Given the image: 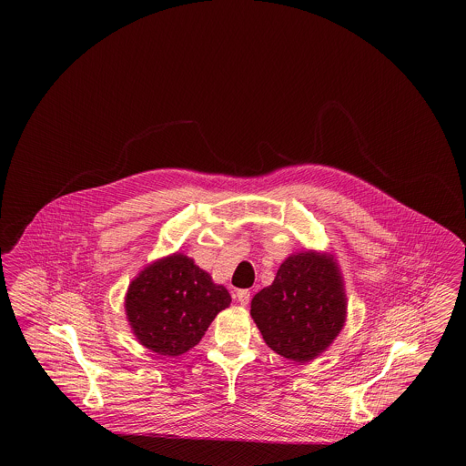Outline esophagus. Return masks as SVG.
<instances>
[{
  "label": "esophagus",
  "instance_id": "obj_1",
  "mask_svg": "<svg viewBox=\"0 0 466 466\" xmlns=\"http://www.w3.org/2000/svg\"><path fill=\"white\" fill-rule=\"evenodd\" d=\"M236 297H238V302H239L241 306H248V304H249V299H251V291H249V289H238Z\"/></svg>",
  "mask_w": 466,
  "mask_h": 466
}]
</instances>
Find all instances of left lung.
<instances>
[{
	"label": "left lung",
	"instance_id": "8db88e82",
	"mask_svg": "<svg viewBox=\"0 0 466 466\" xmlns=\"http://www.w3.org/2000/svg\"><path fill=\"white\" fill-rule=\"evenodd\" d=\"M251 316L267 346L293 361H309L332 344L346 319V295L330 257H289L270 287L251 300Z\"/></svg>",
	"mask_w": 466,
	"mask_h": 466
}]
</instances>
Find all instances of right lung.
I'll use <instances>...</instances> for the list:
<instances>
[{
    "label": "right lung",
    "mask_w": 466,
    "mask_h": 466,
    "mask_svg": "<svg viewBox=\"0 0 466 466\" xmlns=\"http://www.w3.org/2000/svg\"><path fill=\"white\" fill-rule=\"evenodd\" d=\"M228 291L185 255L147 267L127 289L126 312L137 340L162 356L194 348L215 316L230 304Z\"/></svg>",
    "instance_id": "1"
}]
</instances>
